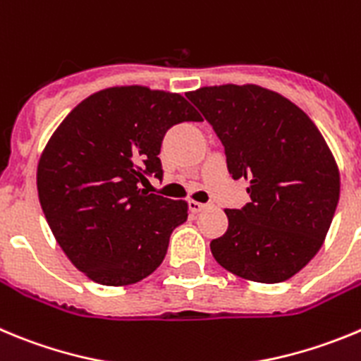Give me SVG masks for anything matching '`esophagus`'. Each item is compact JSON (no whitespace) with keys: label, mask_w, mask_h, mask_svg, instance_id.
<instances>
[{"label":"esophagus","mask_w":361,"mask_h":361,"mask_svg":"<svg viewBox=\"0 0 361 361\" xmlns=\"http://www.w3.org/2000/svg\"><path fill=\"white\" fill-rule=\"evenodd\" d=\"M209 204H202V202H197V200H190V211L191 213H200V211L207 209Z\"/></svg>","instance_id":"obj_1"}]
</instances>
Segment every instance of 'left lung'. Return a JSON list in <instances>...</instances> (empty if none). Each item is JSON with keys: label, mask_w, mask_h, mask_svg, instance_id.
I'll list each match as a JSON object with an SVG mask.
<instances>
[{"label": "left lung", "mask_w": 361, "mask_h": 361, "mask_svg": "<svg viewBox=\"0 0 361 361\" xmlns=\"http://www.w3.org/2000/svg\"><path fill=\"white\" fill-rule=\"evenodd\" d=\"M226 147L250 202L226 209L229 227L211 241L220 267L256 283H283L322 247L340 197V171L310 116L259 85H211L186 94Z\"/></svg>", "instance_id": "obj_1"}]
</instances>
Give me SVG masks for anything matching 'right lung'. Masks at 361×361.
I'll use <instances>...</instances> for the list:
<instances>
[{"instance_id": "obj_1", "label": "right lung", "mask_w": 361, "mask_h": 361, "mask_svg": "<svg viewBox=\"0 0 361 361\" xmlns=\"http://www.w3.org/2000/svg\"><path fill=\"white\" fill-rule=\"evenodd\" d=\"M177 92L145 85L98 91L53 132L37 164V191L53 236L94 283L127 286L163 263L188 202L148 193L163 177L161 143L170 127L200 121Z\"/></svg>"}]
</instances>
